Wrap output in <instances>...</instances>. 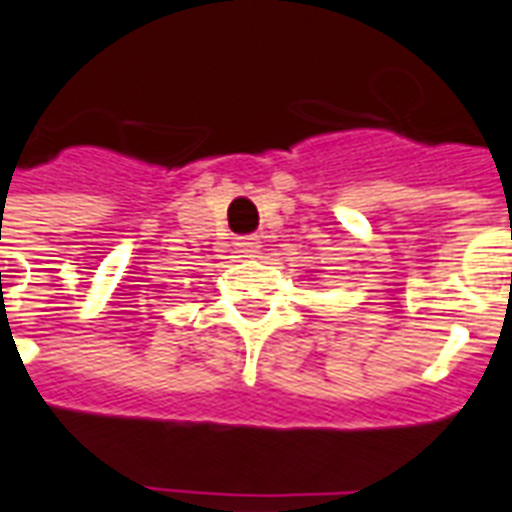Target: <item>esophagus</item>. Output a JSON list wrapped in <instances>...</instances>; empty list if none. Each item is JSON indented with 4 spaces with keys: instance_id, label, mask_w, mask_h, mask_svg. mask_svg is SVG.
Segmentation results:
<instances>
[{
    "instance_id": "obj_1",
    "label": "esophagus",
    "mask_w": 512,
    "mask_h": 512,
    "mask_svg": "<svg viewBox=\"0 0 512 512\" xmlns=\"http://www.w3.org/2000/svg\"><path fill=\"white\" fill-rule=\"evenodd\" d=\"M259 237H240L237 240V253L240 256H245V259H251V256H256L259 253Z\"/></svg>"
}]
</instances>
